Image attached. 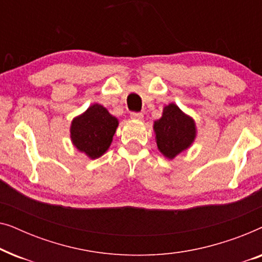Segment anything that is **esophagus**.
Returning a JSON list of instances; mask_svg holds the SVG:
<instances>
[{
  "mask_svg": "<svg viewBox=\"0 0 262 262\" xmlns=\"http://www.w3.org/2000/svg\"><path fill=\"white\" fill-rule=\"evenodd\" d=\"M130 117H131V119H135V120H142L143 119V114L139 113V112H131Z\"/></svg>",
  "mask_w": 262,
  "mask_h": 262,
  "instance_id": "obj_1",
  "label": "esophagus"
}]
</instances>
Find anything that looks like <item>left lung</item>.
Masks as SVG:
<instances>
[{
  "mask_svg": "<svg viewBox=\"0 0 262 262\" xmlns=\"http://www.w3.org/2000/svg\"><path fill=\"white\" fill-rule=\"evenodd\" d=\"M154 130L157 148L170 160L189 148L196 135L194 120L175 103L164 107L162 117L154 121Z\"/></svg>",
  "mask_w": 262,
  "mask_h": 262,
  "instance_id": "8db88e82",
  "label": "left lung"
}]
</instances>
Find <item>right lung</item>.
Returning <instances> with one entry per match:
<instances>
[{"label":"right lung","instance_id":"right-lung-1","mask_svg":"<svg viewBox=\"0 0 262 262\" xmlns=\"http://www.w3.org/2000/svg\"><path fill=\"white\" fill-rule=\"evenodd\" d=\"M118 124L117 118L105 107L94 103L81 116L74 118L70 127L71 141L77 150L95 160L110 148Z\"/></svg>","mask_w":262,"mask_h":262}]
</instances>
